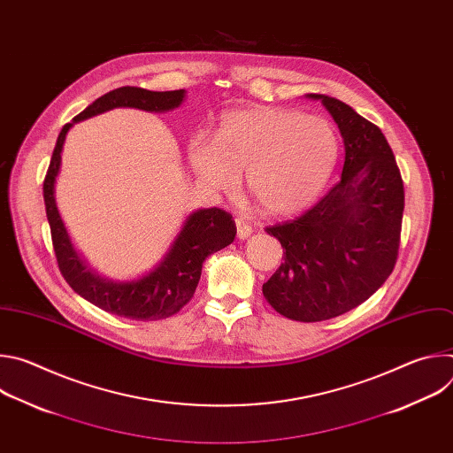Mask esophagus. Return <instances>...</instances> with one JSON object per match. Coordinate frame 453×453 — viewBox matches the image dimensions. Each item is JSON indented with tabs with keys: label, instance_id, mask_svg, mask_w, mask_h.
Returning a JSON list of instances; mask_svg holds the SVG:
<instances>
[{
	"label": "esophagus",
	"instance_id": "obj_1",
	"mask_svg": "<svg viewBox=\"0 0 453 453\" xmlns=\"http://www.w3.org/2000/svg\"><path fill=\"white\" fill-rule=\"evenodd\" d=\"M234 224H236V233H238V238H240V240H245V238L250 236L252 226H250L247 220H243L242 217H238V219H234Z\"/></svg>",
	"mask_w": 453,
	"mask_h": 453
}]
</instances>
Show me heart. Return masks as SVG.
<instances>
[{
    "instance_id": "1",
    "label": "heart",
    "mask_w": 453,
    "mask_h": 453,
    "mask_svg": "<svg viewBox=\"0 0 453 453\" xmlns=\"http://www.w3.org/2000/svg\"><path fill=\"white\" fill-rule=\"evenodd\" d=\"M337 157L339 136L326 118L278 107L234 111L213 140L196 134L188 143V161L206 184L233 191L247 173L254 203L269 215L311 204Z\"/></svg>"
}]
</instances>
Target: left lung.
Instances as JSON below:
<instances>
[{
	"label": "left lung",
	"mask_w": 453,
	"mask_h": 453,
	"mask_svg": "<svg viewBox=\"0 0 453 453\" xmlns=\"http://www.w3.org/2000/svg\"><path fill=\"white\" fill-rule=\"evenodd\" d=\"M322 100L344 140L341 180L294 220L269 226L283 264L264 283L283 317L319 322L369 299L391 276L400 249L405 189L393 149L380 128L348 104Z\"/></svg>",
	"instance_id": "left-lung-1"
}]
</instances>
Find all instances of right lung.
<instances>
[{"label":"right lung","instance_id":"1","mask_svg":"<svg viewBox=\"0 0 453 453\" xmlns=\"http://www.w3.org/2000/svg\"><path fill=\"white\" fill-rule=\"evenodd\" d=\"M182 98L184 89L149 91L143 88L125 86L96 98L89 107L73 118V123L114 107H136L150 112H163L179 107ZM73 123L62 127L42 184L46 217L50 222L53 250L60 274L79 296L109 313L133 320H159L175 315L196 294L206 257L227 247L234 240L236 226L233 217L220 208L191 213L172 243L168 254L152 273L127 283H114L98 278L84 265L75 252L53 197L62 145Z\"/></svg>","mask_w":453,"mask_h":453}]
</instances>
